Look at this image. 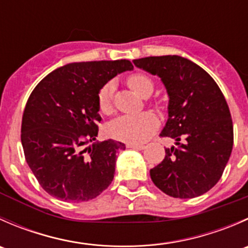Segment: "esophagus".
<instances>
[{"label":"esophagus","instance_id":"1","mask_svg":"<svg viewBox=\"0 0 248 248\" xmlns=\"http://www.w3.org/2000/svg\"><path fill=\"white\" fill-rule=\"evenodd\" d=\"M126 147H128V149H137V150H144V149H145L144 145L131 144V142H128V144H126Z\"/></svg>","mask_w":248,"mask_h":248}]
</instances>
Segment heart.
Masks as SVG:
<instances>
[{"label": "heart", "instance_id": "1", "mask_svg": "<svg viewBox=\"0 0 248 248\" xmlns=\"http://www.w3.org/2000/svg\"><path fill=\"white\" fill-rule=\"evenodd\" d=\"M128 86L142 98H147L154 92V82L145 74L137 73L128 78ZM112 93L114 85L107 82L98 92V107L104 114H110L112 110ZM158 120L151 112H142L139 115H124L111 121L108 126V134L120 141L140 144L156 131Z\"/></svg>", "mask_w": 248, "mask_h": 248}]
</instances>
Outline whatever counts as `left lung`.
<instances>
[{
  "mask_svg": "<svg viewBox=\"0 0 248 248\" xmlns=\"http://www.w3.org/2000/svg\"><path fill=\"white\" fill-rule=\"evenodd\" d=\"M161 78L168 92V120L161 137L174 139L163 161L150 170L154 184L174 198H194L218 182L231 157L234 133L218 85L194 62L177 56L134 60Z\"/></svg>",
  "mask_w": 248,
  "mask_h": 248,
  "instance_id": "8db88e82",
  "label": "left lung"
}]
</instances>
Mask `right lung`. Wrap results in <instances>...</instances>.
Returning a JSON list of instances; mask_svg holds the SVG:
<instances>
[{
    "label": "right lung",
    "mask_w": 248,
    "mask_h": 248,
    "mask_svg": "<svg viewBox=\"0 0 248 248\" xmlns=\"http://www.w3.org/2000/svg\"><path fill=\"white\" fill-rule=\"evenodd\" d=\"M131 69L128 60L74 62L47 74L30 94L22 115V149L50 196L87 202L111 184L124 142L108 139L84 146L98 134L99 90Z\"/></svg>",
    "instance_id": "obj_1"
}]
</instances>
